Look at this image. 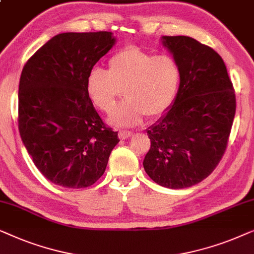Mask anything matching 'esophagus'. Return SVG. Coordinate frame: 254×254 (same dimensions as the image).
<instances>
[{"mask_svg":"<svg viewBox=\"0 0 254 254\" xmlns=\"http://www.w3.org/2000/svg\"><path fill=\"white\" fill-rule=\"evenodd\" d=\"M119 135H120L121 139H127L128 137H131L132 132L131 131H127V130H120Z\"/></svg>","mask_w":254,"mask_h":254,"instance_id":"1","label":"esophagus"}]
</instances>
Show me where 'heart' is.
I'll return each mask as SVG.
<instances>
[{"label": "heart", "instance_id": "obj_1", "mask_svg": "<svg viewBox=\"0 0 254 254\" xmlns=\"http://www.w3.org/2000/svg\"><path fill=\"white\" fill-rule=\"evenodd\" d=\"M182 71L170 55H154L137 46H127L108 61V71L95 67L88 73L86 88L102 112L114 108L121 96L126 101L113 110L109 121L130 127L142 117L163 115L173 106L181 85Z\"/></svg>", "mask_w": 254, "mask_h": 254}]
</instances>
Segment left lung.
<instances>
[{"instance_id":"8db88e82","label":"left lung","mask_w":254,"mask_h":254,"mask_svg":"<svg viewBox=\"0 0 254 254\" xmlns=\"http://www.w3.org/2000/svg\"><path fill=\"white\" fill-rule=\"evenodd\" d=\"M181 66L174 105L147 130L144 168L155 183L184 189L208 177L226 153L236 95L222 57L190 37L162 38Z\"/></svg>"}]
</instances>
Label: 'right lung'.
<instances>
[{
	"mask_svg": "<svg viewBox=\"0 0 254 254\" xmlns=\"http://www.w3.org/2000/svg\"><path fill=\"white\" fill-rule=\"evenodd\" d=\"M114 44L107 31L57 34L21 71V140L41 174L62 188L94 184L120 141L95 110L86 88L88 73Z\"/></svg>",
	"mask_w": 254,
	"mask_h": 254,
	"instance_id": "obj_1",
	"label": "right lung"
}]
</instances>
